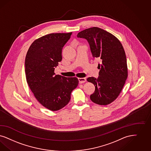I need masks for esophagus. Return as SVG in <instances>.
<instances>
[{"label":"esophagus","instance_id":"34e87169","mask_svg":"<svg viewBox=\"0 0 151 151\" xmlns=\"http://www.w3.org/2000/svg\"><path fill=\"white\" fill-rule=\"evenodd\" d=\"M78 81H79V83H85V81H86V78H78Z\"/></svg>","mask_w":151,"mask_h":151}]
</instances>
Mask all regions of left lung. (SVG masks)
<instances>
[{
    "mask_svg": "<svg viewBox=\"0 0 151 151\" xmlns=\"http://www.w3.org/2000/svg\"><path fill=\"white\" fill-rule=\"evenodd\" d=\"M78 38L88 42L93 57L99 58V77H90L88 82L95 86L90 99L95 104L106 105L117 98L128 76L127 58L118 39L98 27H92L79 32Z\"/></svg>",
    "mask_w": 151,
    "mask_h": 151,
    "instance_id": "left-lung-1",
    "label": "left lung"
}]
</instances>
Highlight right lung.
Segmentation results:
<instances>
[{
  "label": "right lung",
  "instance_id": "obj_1",
  "mask_svg": "<svg viewBox=\"0 0 151 151\" xmlns=\"http://www.w3.org/2000/svg\"><path fill=\"white\" fill-rule=\"evenodd\" d=\"M72 35L51 33L35 40L27 53V82L37 100L52 111L62 109L69 103L71 93L78 85L76 78L56 75L55 68L62 60V50Z\"/></svg>",
  "mask_w": 151,
  "mask_h": 151
}]
</instances>
